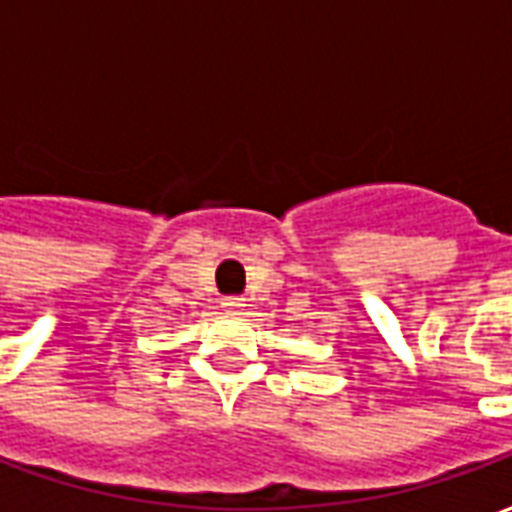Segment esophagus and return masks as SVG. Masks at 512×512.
I'll use <instances>...</instances> for the list:
<instances>
[{
	"label": "esophagus",
	"instance_id": "34e87169",
	"mask_svg": "<svg viewBox=\"0 0 512 512\" xmlns=\"http://www.w3.org/2000/svg\"><path fill=\"white\" fill-rule=\"evenodd\" d=\"M222 307L227 312H238L241 307H244V299H241V296H224Z\"/></svg>",
	"mask_w": 512,
	"mask_h": 512
}]
</instances>
